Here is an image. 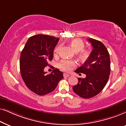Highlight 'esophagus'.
I'll return each mask as SVG.
<instances>
[{
    "mask_svg": "<svg viewBox=\"0 0 126 126\" xmlns=\"http://www.w3.org/2000/svg\"><path fill=\"white\" fill-rule=\"evenodd\" d=\"M69 76H70V74H66V73L63 74V77H68Z\"/></svg>",
    "mask_w": 126,
    "mask_h": 126,
    "instance_id": "34e87169",
    "label": "esophagus"
}]
</instances>
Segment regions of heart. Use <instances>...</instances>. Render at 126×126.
Returning a JSON list of instances; mask_svg holds the SVG:
<instances>
[{"label":"heart","mask_w":126,"mask_h":126,"mask_svg":"<svg viewBox=\"0 0 126 126\" xmlns=\"http://www.w3.org/2000/svg\"><path fill=\"white\" fill-rule=\"evenodd\" d=\"M70 46L75 52H79L78 57L82 61H86L89 58L90 56V51L89 49H83L85 48V43L82 40L79 38H75L70 42ZM60 47H58L55 49L54 52L56 55L58 53ZM76 66V63L74 61L64 60H62L59 64V67L65 71H69L71 68Z\"/></svg>","instance_id":"heart-1"}]
</instances>
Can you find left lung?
<instances>
[{
	"instance_id": "1",
	"label": "left lung",
	"mask_w": 126,
	"mask_h": 126,
	"mask_svg": "<svg viewBox=\"0 0 126 126\" xmlns=\"http://www.w3.org/2000/svg\"><path fill=\"white\" fill-rule=\"evenodd\" d=\"M93 50L84 64L75 72L79 75L86 74L85 78H78V84L73 87V91L83 98H92L103 89L108 82L110 72V54L105 46L98 40L90 38Z\"/></svg>"
}]
</instances>
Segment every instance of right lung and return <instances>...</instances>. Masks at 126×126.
Returning a JSON list of instances; mask_svg holds the SVG:
<instances>
[{
	"label": "right lung",
	"mask_w": 126,
	"mask_h": 126,
	"mask_svg": "<svg viewBox=\"0 0 126 126\" xmlns=\"http://www.w3.org/2000/svg\"><path fill=\"white\" fill-rule=\"evenodd\" d=\"M59 38L37 34L28 39L20 56V71L23 81L31 91L40 95L54 90L63 78V73L55 68L47 74L44 68L53 57V50Z\"/></svg>",
	"instance_id": "right-lung-1"
}]
</instances>
